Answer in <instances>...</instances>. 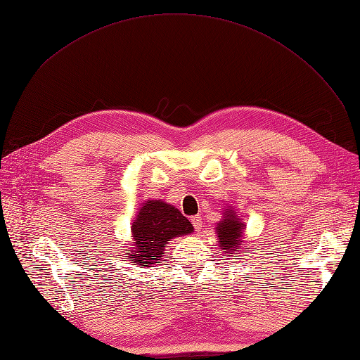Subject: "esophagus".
Listing matches in <instances>:
<instances>
[{
  "label": "esophagus",
  "mask_w": 360,
  "mask_h": 360,
  "mask_svg": "<svg viewBox=\"0 0 360 360\" xmlns=\"http://www.w3.org/2000/svg\"><path fill=\"white\" fill-rule=\"evenodd\" d=\"M191 222L193 224L195 230H197V231H200L201 228H202V219H201V216H200V214H197V216H192V217H191Z\"/></svg>",
  "instance_id": "obj_1"
}]
</instances>
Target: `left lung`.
Here are the masks:
<instances>
[{
  "instance_id": "8db88e82",
  "label": "left lung",
  "mask_w": 360,
  "mask_h": 360,
  "mask_svg": "<svg viewBox=\"0 0 360 360\" xmlns=\"http://www.w3.org/2000/svg\"><path fill=\"white\" fill-rule=\"evenodd\" d=\"M245 224L240 216H237L234 205H226L222 212V219L216 224L214 230L219 249L226 257H240V254H248L246 246H243L245 238Z\"/></svg>"
}]
</instances>
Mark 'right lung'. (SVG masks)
Masks as SVG:
<instances>
[{
	"instance_id": "right-lung-1",
	"label": "right lung",
	"mask_w": 360,
	"mask_h": 360,
	"mask_svg": "<svg viewBox=\"0 0 360 360\" xmlns=\"http://www.w3.org/2000/svg\"><path fill=\"white\" fill-rule=\"evenodd\" d=\"M192 233V224L176 207L162 200H147L130 225L132 242H129L130 252L124 255L139 267H153L162 261L171 238Z\"/></svg>"
}]
</instances>
